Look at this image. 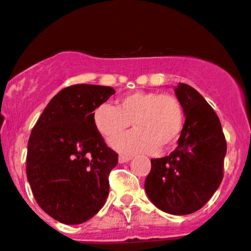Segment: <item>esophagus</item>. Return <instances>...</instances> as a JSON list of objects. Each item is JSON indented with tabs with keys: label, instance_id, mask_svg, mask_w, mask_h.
<instances>
[{
	"label": "esophagus",
	"instance_id": "esophagus-1",
	"mask_svg": "<svg viewBox=\"0 0 251 251\" xmlns=\"http://www.w3.org/2000/svg\"><path fill=\"white\" fill-rule=\"evenodd\" d=\"M131 159L130 155H125V154H121L119 155V163H126Z\"/></svg>",
	"mask_w": 251,
	"mask_h": 251
}]
</instances>
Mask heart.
<instances>
[{"label":"heart","mask_w":251,"mask_h":251,"mask_svg":"<svg viewBox=\"0 0 251 251\" xmlns=\"http://www.w3.org/2000/svg\"><path fill=\"white\" fill-rule=\"evenodd\" d=\"M184 108L173 94L133 92L116 106L103 103L93 113L97 130L106 138L122 134L133 123L135 131L111 141L121 153H153L174 145L184 128Z\"/></svg>","instance_id":"obj_1"}]
</instances>
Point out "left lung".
Listing matches in <instances>:
<instances>
[{"mask_svg":"<svg viewBox=\"0 0 251 251\" xmlns=\"http://www.w3.org/2000/svg\"><path fill=\"white\" fill-rule=\"evenodd\" d=\"M186 116L177 147L163 158H153L145 190L159 210L190 215L206 205L223 179L227 142L212 106L193 87L174 88Z\"/></svg>","mask_w":251,"mask_h":251,"instance_id":"left-lung-1","label":"left lung"}]
</instances>
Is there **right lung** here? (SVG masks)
<instances>
[{
	"instance_id": "1",
	"label": "right lung",
	"mask_w": 251,
	"mask_h": 251,
	"mask_svg": "<svg viewBox=\"0 0 251 251\" xmlns=\"http://www.w3.org/2000/svg\"><path fill=\"white\" fill-rule=\"evenodd\" d=\"M113 94L115 89L105 86L66 87L31 130L26 177L38 205L58 222L83 223L105 203L118 153L94 126L93 111Z\"/></svg>"
}]
</instances>
